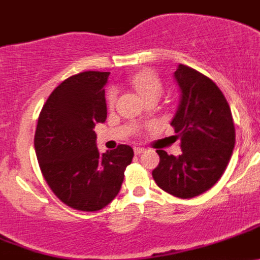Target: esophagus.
I'll return each mask as SVG.
<instances>
[{"label":"esophagus","mask_w":260,"mask_h":260,"mask_svg":"<svg viewBox=\"0 0 260 260\" xmlns=\"http://www.w3.org/2000/svg\"><path fill=\"white\" fill-rule=\"evenodd\" d=\"M145 151V149L144 148H134V153L136 154V155H140L141 153H144Z\"/></svg>","instance_id":"esophagus-1"}]
</instances>
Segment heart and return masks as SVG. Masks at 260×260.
I'll return each instance as SVG.
<instances>
[{
    "mask_svg": "<svg viewBox=\"0 0 260 260\" xmlns=\"http://www.w3.org/2000/svg\"><path fill=\"white\" fill-rule=\"evenodd\" d=\"M130 82L144 100L150 99V97H159L163 89L159 77L151 71H141L134 74L130 78ZM115 100H116V91L111 89L107 94V101L110 106L115 104Z\"/></svg>",
    "mask_w": 260,
    "mask_h": 260,
    "instance_id": "b5f03b06",
    "label": "heart"
}]
</instances>
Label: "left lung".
<instances>
[{
  "label": "left lung",
  "instance_id": "8db88e82",
  "mask_svg": "<svg viewBox=\"0 0 260 260\" xmlns=\"http://www.w3.org/2000/svg\"><path fill=\"white\" fill-rule=\"evenodd\" d=\"M174 78L181 89L178 109L172 120L182 154L168 155L158 149L155 183L179 199L209 191L221 178L235 145L230 106L214 81L191 67L179 64Z\"/></svg>",
  "mask_w": 260,
  "mask_h": 260
}]
</instances>
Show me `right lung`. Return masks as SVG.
<instances>
[{"mask_svg":"<svg viewBox=\"0 0 260 260\" xmlns=\"http://www.w3.org/2000/svg\"><path fill=\"white\" fill-rule=\"evenodd\" d=\"M110 72L88 71L61 82L44 104L34 145L46 183L67 206L99 211L121 188L133 160L129 145L100 153L93 127L107 117L105 88Z\"/></svg>","mask_w":260,"mask_h":260,"instance_id":"add662e5","label":"right lung"}]
</instances>
